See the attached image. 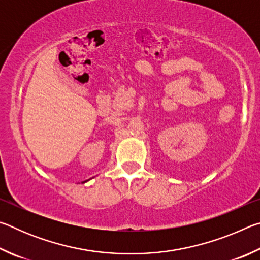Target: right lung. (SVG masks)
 <instances>
[{
	"instance_id": "obj_1",
	"label": "right lung",
	"mask_w": 260,
	"mask_h": 260,
	"mask_svg": "<svg viewBox=\"0 0 260 260\" xmlns=\"http://www.w3.org/2000/svg\"><path fill=\"white\" fill-rule=\"evenodd\" d=\"M87 181H88V180H86V181H83V182H82V183H85V182H87Z\"/></svg>"
}]
</instances>
